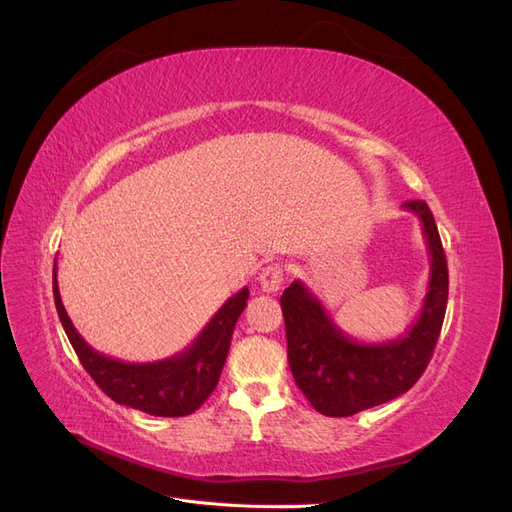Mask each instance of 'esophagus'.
<instances>
[{
  "label": "esophagus",
  "instance_id": "1",
  "mask_svg": "<svg viewBox=\"0 0 512 512\" xmlns=\"http://www.w3.org/2000/svg\"><path fill=\"white\" fill-rule=\"evenodd\" d=\"M258 282H260V288L265 292H275L284 282V267L277 265V262H273V265H267L265 269L260 271Z\"/></svg>",
  "mask_w": 512,
  "mask_h": 512
}]
</instances>
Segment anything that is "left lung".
I'll return each mask as SVG.
<instances>
[{
	"instance_id": "8db88e82",
	"label": "left lung",
	"mask_w": 512,
	"mask_h": 512,
	"mask_svg": "<svg viewBox=\"0 0 512 512\" xmlns=\"http://www.w3.org/2000/svg\"><path fill=\"white\" fill-rule=\"evenodd\" d=\"M404 209L421 220L431 256L425 301L404 337L356 342L301 280H294L280 299L294 382L324 416H352L404 395L423 376L436 348L448 299L446 256L427 203L410 200Z\"/></svg>"
}]
</instances>
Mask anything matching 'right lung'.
I'll return each mask as SVG.
<instances>
[{
	"instance_id": "1",
	"label": "right lung",
	"mask_w": 512,
	"mask_h": 512,
	"mask_svg": "<svg viewBox=\"0 0 512 512\" xmlns=\"http://www.w3.org/2000/svg\"><path fill=\"white\" fill-rule=\"evenodd\" d=\"M53 297L59 320L64 324L76 356L108 397L121 406L153 416H188L205 404L220 380L232 331L250 299V290L241 288L237 294H232L190 348L156 363L117 361L85 342L61 303L57 262L53 267Z\"/></svg>"
}]
</instances>
